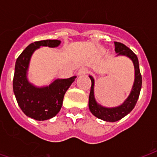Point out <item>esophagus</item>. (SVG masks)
<instances>
[{
    "instance_id": "1",
    "label": "esophagus",
    "mask_w": 157,
    "mask_h": 157,
    "mask_svg": "<svg viewBox=\"0 0 157 157\" xmlns=\"http://www.w3.org/2000/svg\"><path fill=\"white\" fill-rule=\"evenodd\" d=\"M86 73H88V68H87V67H81V68L79 69L78 72H77V74H78L79 76L86 75Z\"/></svg>"
}]
</instances>
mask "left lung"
Returning a JSON list of instances; mask_svg holds the SVG:
<instances>
[{
  "label": "left lung",
  "mask_w": 157,
  "mask_h": 157,
  "mask_svg": "<svg viewBox=\"0 0 157 157\" xmlns=\"http://www.w3.org/2000/svg\"><path fill=\"white\" fill-rule=\"evenodd\" d=\"M115 51L117 53V55H124L129 57L131 59L134 66V82L132 87L131 92L129 97L125 99L124 103L118 107H105L102 105L98 104L94 98V80L91 76L90 78L91 80L90 93L89 96V108L91 113L98 119L103 120L105 121L115 122L122 119L123 117L128 115L136 105L137 101L139 99V94L142 87V76L139 70V59L137 55L132 51L126 45L120 42L115 41Z\"/></svg>",
  "instance_id": "obj_1"
}]
</instances>
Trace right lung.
<instances>
[{
    "instance_id": "1",
    "label": "right lung",
    "mask_w": 157,
    "mask_h": 157,
    "mask_svg": "<svg viewBox=\"0 0 157 157\" xmlns=\"http://www.w3.org/2000/svg\"><path fill=\"white\" fill-rule=\"evenodd\" d=\"M59 40H44L28 45L18 57L13 80V90L16 100L23 113L36 121H45L55 117L63 105L64 94L76 76L67 79H56L45 86H34L27 78L28 69L33 52L40 46L54 48Z\"/></svg>"
}]
</instances>
